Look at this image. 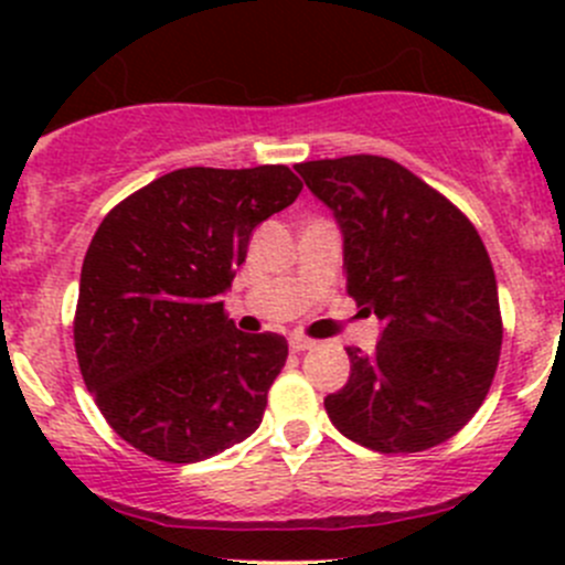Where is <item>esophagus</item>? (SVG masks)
<instances>
[{"label": "esophagus", "instance_id": "34e87169", "mask_svg": "<svg viewBox=\"0 0 565 565\" xmlns=\"http://www.w3.org/2000/svg\"><path fill=\"white\" fill-rule=\"evenodd\" d=\"M315 347V341L306 339V335H289V350L292 352H306Z\"/></svg>", "mask_w": 565, "mask_h": 565}]
</instances>
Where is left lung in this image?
<instances>
[{
    "instance_id": "obj_1",
    "label": "left lung",
    "mask_w": 565,
    "mask_h": 565,
    "mask_svg": "<svg viewBox=\"0 0 565 565\" xmlns=\"http://www.w3.org/2000/svg\"><path fill=\"white\" fill-rule=\"evenodd\" d=\"M344 237L347 295L383 322L372 355L324 398L358 446L415 454L476 415L498 369V281L476 226L420 177L380 156L298 163Z\"/></svg>"
}]
</instances>
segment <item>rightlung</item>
I'll return each mask as SVG.
<instances>
[{"instance_id": "1", "label": "right lung", "mask_w": 565, "mask_h": 565, "mask_svg": "<svg viewBox=\"0 0 565 565\" xmlns=\"http://www.w3.org/2000/svg\"><path fill=\"white\" fill-rule=\"evenodd\" d=\"M287 167L177 169L106 215L78 284V366L114 431L172 465L254 435L287 339L243 333L224 295L250 232L298 199Z\"/></svg>"}]
</instances>
